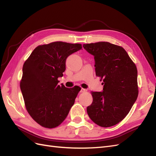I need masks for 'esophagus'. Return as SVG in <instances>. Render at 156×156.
I'll return each mask as SVG.
<instances>
[{
	"mask_svg": "<svg viewBox=\"0 0 156 156\" xmlns=\"http://www.w3.org/2000/svg\"><path fill=\"white\" fill-rule=\"evenodd\" d=\"M87 89H84V88H81V90H80V92H81V93H83V92H87Z\"/></svg>",
	"mask_w": 156,
	"mask_h": 156,
	"instance_id": "esophagus-1",
	"label": "esophagus"
}]
</instances>
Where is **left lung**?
Returning <instances> with one entry per match:
<instances>
[{
	"label": "left lung",
	"mask_w": 156,
	"mask_h": 156,
	"mask_svg": "<svg viewBox=\"0 0 156 156\" xmlns=\"http://www.w3.org/2000/svg\"><path fill=\"white\" fill-rule=\"evenodd\" d=\"M94 55L96 75L103 80L102 92H92L87 113L97 125L113 126L127 115L138 97L137 69L126 50L106 41L83 44Z\"/></svg>",
	"instance_id": "8db88e82"
}]
</instances>
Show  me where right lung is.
Masks as SVG:
<instances>
[{"label":"right lung","mask_w":156,"mask_h":156,"mask_svg":"<svg viewBox=\"0 0 156 156\" xmlns=\"http://www.w3.org/2000/svg\"><path fill=\"white\" fill-rule=\"evenodd\" d=\"M82 49L80 44L52 42L37 46L23 67L20 88L27 111L37 124L55 128L67 117L79 92L59 85L68 56Z\"/></svg>","instance_id":"1"}]
</instances>
